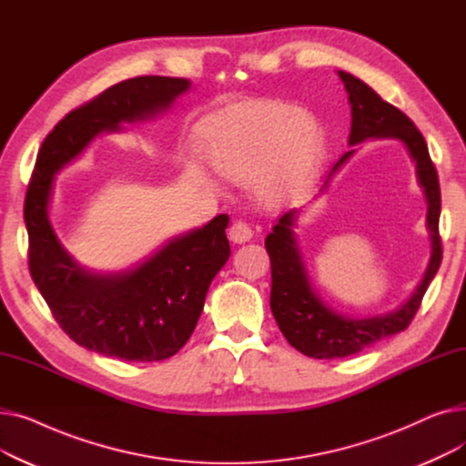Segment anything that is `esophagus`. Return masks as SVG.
I'll use <instances>...</instances> for the list:
<instances>
[{
    "mask_svg": "<svg viewBox=\"0 0 466 466\" xmlns=\"http://www.w3.org/2000/svg\"><path fill=\"white\" fill-rule=\"evenodd\" d=\"M228 236L234 243H246L253 238V230L248 223H243V220H236V223H232V227L228 230Z\"/></svg>",
    "mask_w": 466,
    "mask_h": 466,
    "instance_id": "esophagus-1",
    "label": "esophagus"
}]
</instances>
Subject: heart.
<instances>
[{
  "label": "heart",
  "mask_w": 466,
  "mask_h": 466,
  "mask_svg": "<svg viewBox=\"0 0 466 466\" xmlns=\"http://www.w3.org/2000/svg\"><path fill=\"white\" fill-rule=\"evenodd\" d=\"M323 147L319 127L278 100L238 102L206 122L211 166L232 181L257 179L268 202L302 190L321 162Z\"/></svg>",
  "instance_id": "heart-1"
}]
</instances>
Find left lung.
<instances>
[{"mask_svg": "<svg viewBox=\"0 0 466 466\" xmlns=\"http://www.w3.org/2000/svg\"><path fill=\"white\" fill-rule=\"evenodd\" d=\"M338 76L350 94L351 104L350 145L362 143L370 137L400 139L415 162V176H418V183L427 200L431 260L418 289L397 309L364 317V319H351V317L339 315L317 297L309 283L295 230H292L299 211H287L264 241L272 264L270 308L289 344L311 359H341L355 355L383 338L402 332L411 323L413 315L418 313L425 290L442 262V241L438 234L440 185L425 137L400 109L383 102L369 85L346 71H338ZM353 153L355 149L348 151L334 164L323 188L334 171Z\"/></svg>", "mask_w": 466, "mask_h": 466, "instance_id": "obj_1", "label": "left lung"}]
</instances>
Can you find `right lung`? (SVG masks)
<instances>
[{
    "label": "right lung",
    "mask_w": 466,
    "mask_h": 466,
    "mask_svg": "<svg viewBox=\"0 0 466 466\" xmlns=\"http://www.w3.org/2000/svg\"><path fill=\"white\" fill-rule=\"evenodd\" d=\"M190 88L188 79L143 76L104 90L69 111L41 145L32 174L24 223L30 274L56 323L76 344L128 362L176 355L204 309L208 289L230 257L228 215H217L118 274H94L60 243L48 218L55 174L77 158L102 132L164 113Z\"/></svg>",
    "instance_id": "add662e5"
}]
</instances>
